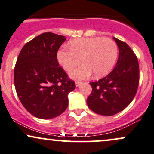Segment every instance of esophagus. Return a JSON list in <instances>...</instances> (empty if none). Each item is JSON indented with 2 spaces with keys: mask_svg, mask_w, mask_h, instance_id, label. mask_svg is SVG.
<instances>
[{
  "mask_svg": "<svg viewBox=\"0 0 154 154\" xmlns=\"http://www.w3.org/2000/svg\"><path fill=\"white\" fill-rule=\"evenodd\" d=\"M82 83V82H79V81H77V82H75V85H76V86H77V87H79V86Z\"/></svg>",
  "mask_w": 154,
  "mask_h": 154,
  "instance_id": "obj_1",
  "label": "esophagus"
}]
</instances>
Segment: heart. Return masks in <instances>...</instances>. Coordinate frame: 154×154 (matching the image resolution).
<instances>
[{
	"instance_id": "obj_1",
	"label": "heart",
	"mask_w": 154,
	"mask_h": 154,
	"mask_svg": "<svg viewBox=\"0 0 154 154\" xmlns=\"http://www.w3.org/2000/svg\"><path fill=\"white\" fill-rule=\"evenodd\" d=\"M118 56V47L109 38H88L72 40L69 48L61 49L57 53L59 63L65 70H70L78 65L82 59L84 64L73 69L69 76L75 79L91 77H100L111 71Z\"/></svg>"
}]
</instances>
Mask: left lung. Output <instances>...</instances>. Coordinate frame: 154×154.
I'll return each instance as SVG.
<instances>
[{"label": "left lung", "mask_w": 154, "mask_h": 154, "mask_svg": "<svg viewBox=\"0 0 154 154\" xmlns=\"http://www.w3.org/2000/svg\"><path fill=\"white\" fill-rule=\"evenodd\" d=\"M119 48V58L114 69L106 77L90 82L92 93L87 103L98 114L112 116L132 102L139 84L137 58L125 42L114 38Z\"/></svg>", "instance_id": "8db88e82"}]
</instances>
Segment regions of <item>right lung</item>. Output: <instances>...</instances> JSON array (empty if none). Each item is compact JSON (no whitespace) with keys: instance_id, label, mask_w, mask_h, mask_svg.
Returning a JSON list of instances; mask_svg holds the SVG:
<instances>
[{"instance_id":"add662e5","label":"right lung","mask_w":154,"mask_h":154,"mask_svg":"<svg viewBox=\"0 0 154 154\" xmlns=\"http://www.w3.org/2000/svg\"><path fill=\"white\" fill-rule=\"evenodd\" d=\"M66 39L43 33L23 46L16 63L17 95L26 111L40 119H52L64 112L68 94L76 88L58 62V50Z\"/></svg>"}]
</instances>
